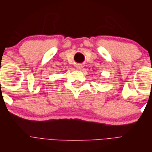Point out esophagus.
<instances>
[{"mask_svg": "<svg viewBox=\"0 0 152 152\" xmlns=\"http://www.w3.org/2000/svg\"><path fill=\"white\" fill-rule=\"evenodd\" d=\"M77 68H83V65H82V64H77Z\"/></svg>", "mask_w": 152, "mask_h": 152, "instance_id": "esophagus-1", "label": "esophagus"}]
</instances>
